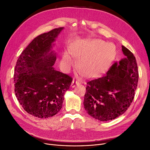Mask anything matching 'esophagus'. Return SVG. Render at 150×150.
<instances>
[{
	"instance_id": "obj_1",
	"label": "esophagus",
	"mask_w": 150,
	"mask_h": 150,
	"mask_svg": "<svg viewBox=\"0 0 150 150\" xmlns=\"http://www.w3.org/2000/svg\"><path fill=\"white\" fill-rule=\"evenodd\" d=\"M80 84V82L77 81H75V80H73L72 82H71V88H74L76 85H79Z\"/></svg>"
}]
</instances>
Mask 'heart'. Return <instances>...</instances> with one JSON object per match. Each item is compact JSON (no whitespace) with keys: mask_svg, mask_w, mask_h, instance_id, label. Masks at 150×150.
I'll return each mask as SVG.
<instances>
[{"mask_svg":"<svg viewBox=\"0 0 150 150\" xmlns=\"http://www.w3.org/2000/svg\"><path fill=\"white\" fill-rule=\"evenodd\" d=\"M71 55L76 58L77 66L86 76L94 79L103 75L108 70L116 55L115 45L95 40L73 44L69 48ZM75 65L68 53H64L61 60L64 71H68Z\"/></svg>","mask_w":150,"mask_h":150,"instance_id":"b5f03b06","label":"heart"}]
</instances>
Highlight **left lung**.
Instances as JSON below:
<instances>
[{
    "label": "left lung",
    "instance_id": "left-lung-1",
    "mask_svg": "<svg viewBox=\"0 0 150 150\" xmlns=\"http://www.w3.org/2000/svg\"><path fill=\"white\" fill-rule=\"evenodd\" d=\"M125 57L115 62L106 75L87 83L84 107L91 116L102 121L115 119L131 105L137 87L139 71L135 57L122 46Z\"/></svg>",
    "mask_w": 150,
    "mask_h": 150
}]
</instances>
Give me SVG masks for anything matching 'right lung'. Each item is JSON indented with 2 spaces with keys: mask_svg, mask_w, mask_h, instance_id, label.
Returning a JSON list of instances; mask_svg holds the SVG:
<instances>
[{
  "mask_svg": "<svg viewBox=\"0 0 150 150\" xmlns=\"http://www.w3.org/2000/svg\"><path fill=\"white\" fill-rule=\"evenodd\" d=\"M64 28L35 37L22 52L15 69V92L25 112L47 118L60 111L72 79L54 69V42Z\"/></svg>",
  "mask_w": 150,
  "mask_h": 150,
  "instance_id": "1",
  "label": "right lung"
}]
</instances>
